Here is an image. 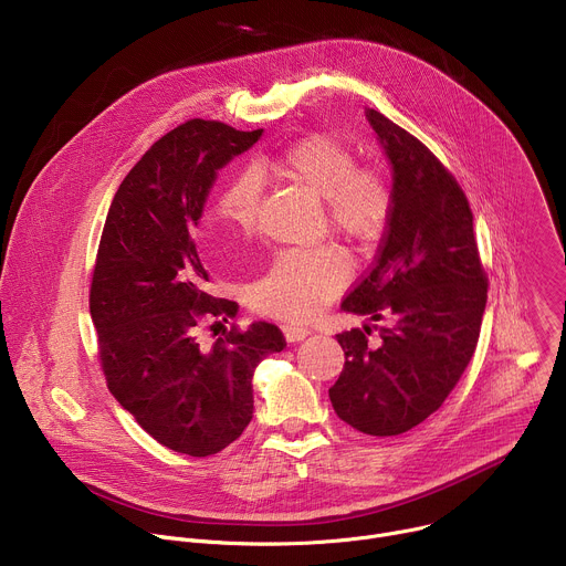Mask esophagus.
I'll return each mask as SVG.
<instances>
[{
    "instance_id": "1",
    "label": "esophagus",
    "mask_w": 566,
    "mask_h": 566,
    "mask_svg": "<svg viewBox=\"0 0 566 566\" xmlns=\"http://www.w3.org/2000/svg\"><path fill=\"white\" fill-rule=\"evenodd\" d=\"M282 332H284L286 343H300V340H304L306 336H311L308 329H304V327H293V325H284Z\"/></svg>"
}]
</instances>
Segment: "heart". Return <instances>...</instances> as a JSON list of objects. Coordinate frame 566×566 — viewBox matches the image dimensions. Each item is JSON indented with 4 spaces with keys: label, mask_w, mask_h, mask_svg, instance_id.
<instances>
[{
    "label": "heart",
    "mask_w": 566,
    "mask_h": 566,
    "mask_svg": "<svg viewBox=\"0 0 566 566\" xmlns=\"http://www.w3.org/2000/svg\"><path fill=\"white\" fill-rule=\"evenodd\" d=\"M271 166L327 201V219L345 237L371 239L389 217L391 197L385 179L374 170L356 168L354 151L334 136H306L277 154ZM260 197L258 172H239L221 190L214 217L234 234L249 232L258 219ZM347 282L349 266L336 251H289L253 284L251 302L266 315L308 319Z\"/></svg>",
    "instance_id": "heart-1"
}]
</instances>
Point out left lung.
<instances>
[{
    "label": "left lung",
    "mask_w": 566,
    "mask_h": 566,
    "mask_svg": "<svg viewBox=\"0 0 566 566\" xmlns=\"http://www.w3.org/2000/svg\"><path fill=\"white\" fill-rule=\"evenodd\" d=\"M391 168V208L371 271L345 313L382 325L338 334L345 352L329 389L336 415L371 437H396L437 412L468 367L486 308L468 199L437 156L376 109H365ZM379 332L371 348L366 336Z\"/></svg>",
    "instance_id": "left-lung-1"
}]
</instances>
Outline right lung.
Listing matches in <instances>:
<instances>
[{"instance_id":"add662e5","label":"right lung","mask_w":566,"mask_h":566,"mask_svg":"<svg viewBox=\"0 0 566 566\" xmlns=\"http://www.w3.org/2000/svg\"><path fill=\"white\" fill-rule=\"evenodd\" d=\"M264 129L188 120L156 140L120 184L103 228L90 311L107 387L158 443L190 457L217 454L253 419L255 367L284 349L271 322L230 329L203 347L197 325L237 306L206 293L192 241L206 199Z\"/></svg>"}]
</instances>
